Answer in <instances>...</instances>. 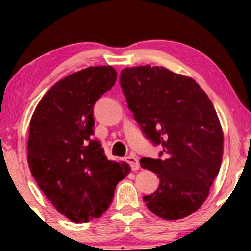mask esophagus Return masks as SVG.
Instances as JSON below:
<instances>
[{"label": "esophagus", "instance_id": "34e87169", "mask_svg": "<svg viewBox=\"0 0 251 251\" xmlns=\"http://www.w3.org/2000/svg\"><path fill=\"white\" fill-rule=\"evenodd\" d=\"M126 163L131 166V169L133 170V171L139 169V160H138V158L135 157L134 154H131L128 155V157H126Z\"/></svg>", "mask_w": 251, "mask_h": 251}]
</instances>
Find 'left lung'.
I'll return each instance as SVG.
<instances>
[{"label":"left lung","mask_w":251,"mask_h":251,"mask_svg":"<svg viewBox=\"0 0 251 251\" xmlns=\"http://www.w3.org/2000/svg\"><path fill=\"white\" fill-rule=\"evenodd\" d=\"M120 87L146 139L162 146L158 158H142L159 178L144 196L150 211L179 220L201 208L217 177L223 132L205 92L191 77L164 67L138 66L120 73Z\"/></svg>","instance_id":"8db88e82"}]
</instances>
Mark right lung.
I'll list each match as a JSON object with an SVG mask.
<instances>
[{
	"label": "right lung",
	"mask_w": 251,
	"mask_h": 251,
	"mask_svg": "<svg viewBox=\"0 0 251 251\" xmlns=\"http://www.w3.org/2000/svg\"><path fill=\"white\" fill-rule=\"evenodd\" d=\"M116 80L111 66L63 77L48 89L30 120L31 175L54 208L76 223L100 217L129 172L125 162L108 160L93 137L94 103Z\"/></svg>",
	"instance_id": "1"
}]
</instances>
